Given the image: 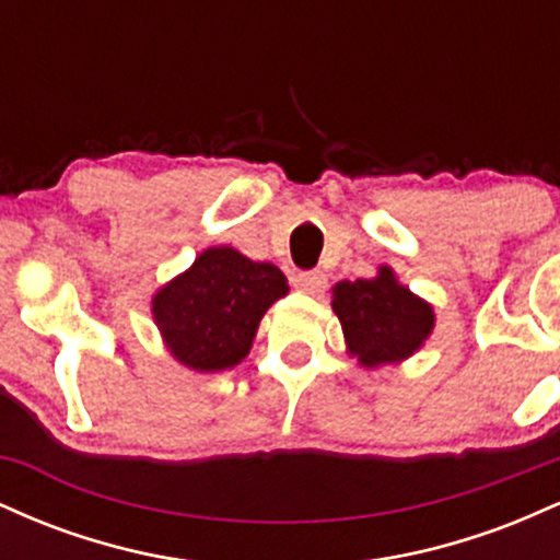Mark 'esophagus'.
<instances>
[{
	"instance_id": "34e87169",
	"label": "esophagus",
	"mask_w": 560,
	"mask_h": 560,
	"mask_svg": "<svg viewBox=\"0 0 560 560\" xmlns=\"http://www.w3.org/2000/svg\"><path fill=\"white\" fill-rule=\"evenodd\" d=\"M292 284L300 289V292H307V294H318L324 292L326 287V276L320 271H298L294 273Z\"/></svg>"
}]
</instances>
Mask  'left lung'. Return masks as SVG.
I'll return each mask as SVG.
<instances>
[{
  "instance_id": "8db88e82",
  "label": "left lung",
  "mask_w": 560,
  "mask_h": 560,
  "mask_svg": "<svg viewBox=\"0 0 560 560\" xmlns=\"http://www.w3.org/2000/svg\"><path fill=\"white\" fill-rule=\"evenodd\" d=\"M331 305L342 320L347 347L363 365L413 355L434 326L432 307L397 284L389 268L376 279L339 281Z\"/></svg>"
}]
</instances>
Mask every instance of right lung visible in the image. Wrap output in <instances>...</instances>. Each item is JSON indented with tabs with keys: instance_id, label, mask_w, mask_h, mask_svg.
<instances>
[{
	"instance_id": "1",
	"label": "right lung",
	"mask_w": 560,
	"mask_h": 560,
	"mask_svg": "<svg viewBox=\"0 0 560 560\" xmlns=\"http://www.w3.org/2000/svg\"><path fill=\"white\" fill-rule=\"evenodd\" d=\"M289 292L284 273L231 247H210L165 284L152 313L165 345L195 371H223L249 352L262 313Z\"/></svg>"
}]
</instances>
